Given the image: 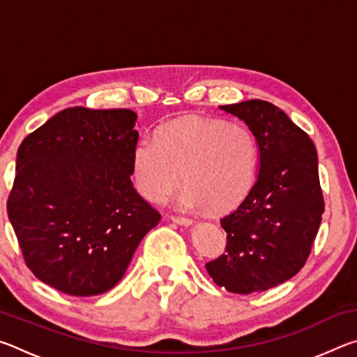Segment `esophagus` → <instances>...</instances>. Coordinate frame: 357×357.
Wrapping results in <instances>:
<instances>
[{"instance_id":"esophagus-1","label":"esophagus","mask_w":357,"mask_h":357,"mask_svg":"<svg viewBox=\"0 0 357 357\" xmlns=\"http://www.w3.org/2000/svg\"><path fill=\"white\" fill-rule=\"evenodd\" d=\"M170 220L173 223H176V225H184V227H190L192 225V220L190 219H185V217H181V215H172Z\"/></svg>"}]
</instances>
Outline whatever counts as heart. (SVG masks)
Wrapping results in <instances>:
<instances>
[{"label":"heart","instance_id":"1","mask_svg":"<svg viewBox=\"0 0 357 357\" xmlns=\"http://www.w3.org/2000/svg\"><path fill=\"white\" fill-rule=\"evenodd\" d=\"M257 164V140L247 126L197 114L170 121L157 137H142L132 153L140 195L165 203L184 179L178 206L185 211L238 206L252 189Z\"/></svg>","mask_w":357,"mask_h":357}]
</instances>
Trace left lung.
Masks as SVG:
<instances>
[{
  "mask_svg": "<svg viewBox=\"0 0 357 357\" xmlns=\"http://www.w3.org/2000/svg\"><path fill=\"white\" fill-rule=\"evenodd\" d=\"M220 110L252 130L258 174L239 206L220 219L227 252L206 271L229 293L264 291L291 279L309 258L324 213L317 149L271 102L253 99Z\"/></svg>",
  "mask_w": 357,
  "mask_h": 357,
  "instance_id": "left-lung-1",
  "label": "left lung"
}]
</instances>
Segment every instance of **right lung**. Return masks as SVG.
Listing matches in <instances>:
<instances>
[{"instance_id":"1","label":"right lung","mask_w":357,"mask_h":357,"mask_svg":"<svg viewBox=\"0 0 357 357\" xmlns=\"http://www.w3.org/2000/svg\"><path fill=\"white\" fill-rule=\"evenodd\" d=\"M137 113L74 107L17 151L8 215L28 268L70 296L112 289L160 214L134 189Z\"/></svg>"}]
</instances>
